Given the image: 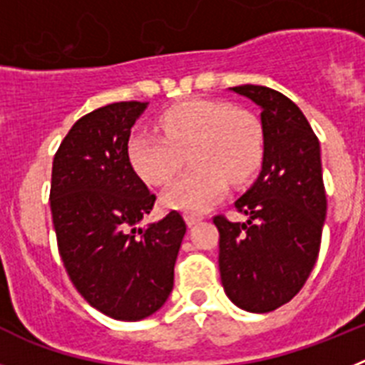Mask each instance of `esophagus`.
Returning a JSON list of instances; mask_svg holds the SVG:
<instances>
[{"mask_svg":"<svg viewBox=\"0 0 365 365\" xmlns=\"http://www.w3.org/2000/svg\"><path fill=\"white\" fill-rule=\"evenodd\" d=\"M185 219H186V222H188V227H193V225H197L199 221H202V215H197V214H186Z\"/></svg>","mask_w":365,"mask_h":365,"instance_id":"esophagus-1","label":"esophagus"}]
</instances>
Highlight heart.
Returning a JSON list of instances; mask_svg holds the SVG:
<instances>
[{
  "label": "heart",
  "mask_w": 365,
  "mask_h": 365,
  "mask_svg": "<svg viewBox=\"0 0 365 365\" xmlns=\"http://www.w3.org/2000/svg\"><path fill=\"white\" fill-rule=\"evenodd\" d=\"M164 137L133 131L128 160L150 185H168L190 151L192 172L164 192L168 208L202 214L227 193V179L241 185L259 166L263 143L256 118L222 100H188L159 117Z\"/></svg>",
  "instance_id": "1"
}]
</instances>
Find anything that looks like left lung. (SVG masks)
Here are the masks:
<instances>
[{"mask_svg": "<svg viewBox=\"0 0 365 365\" xmlns=\"http://www.w3.org/2000/svg\"><path fill=\"white\" fill-rule=\"evenodd\" d=\"M232 91L261 108L263 166L234 202L247 222L214 215L219 272L237 307L270 312L302 291L320 252L327 212L320 143L298 106L279 91L250 83Z\"/></svg>", "mask_w": 365, "mask_h": 365, "instance_id": "obj_1", "label": "left lung"}]
</instances>
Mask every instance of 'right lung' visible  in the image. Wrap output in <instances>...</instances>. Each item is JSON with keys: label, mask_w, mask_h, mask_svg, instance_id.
<instances>
[{"label": "right lung", "mask_w": 365, "mask_h": 365, "mask_svg": "<svg viewBox=\"0 0 365 365\" xmlns=\"http://www.w3.org/2000/svg\"><path fill=\"white\" fill-rule=\"evenodd\" d=\"M144 102H115L74 122L54 153L51 214L58 252L74 289L115 320L159 311L173 289L186 222L177 210L137 228L155 193L128 160L131 125Z\"/></svg>", "instance_id": "1"}]
</instances>
